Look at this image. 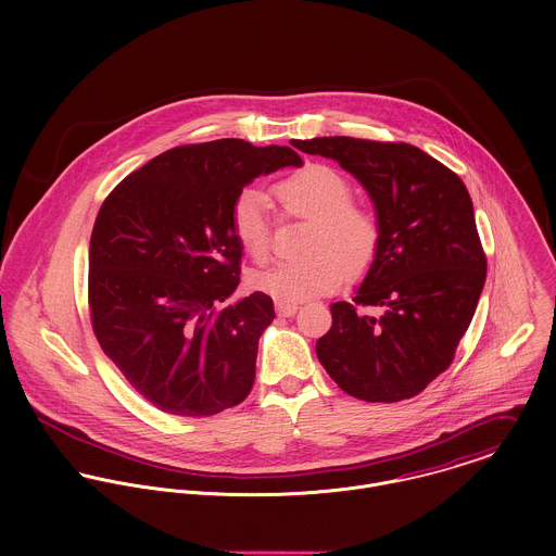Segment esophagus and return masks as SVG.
<instances>
[{
	"label": "esophagus",
	"mask_w": 556,
	"mask_h": 556,
	"mask_svg": "<svg viewBox=\"0 0 556 556\" xmlns=\"http://www.w3.org/2000/svg\"><path fill=\"white\" fill-rule=\"evenodd\" d=\"M300 311V306L298 304H287V302H276V313L280 315V317H293L295 313Z\"/></svg>",
	"instance_id": "esophagus-1"
}]
</instances>
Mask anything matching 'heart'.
Masks as SVG:
<instances>
[{"label":"heart","mask_w":556,"mask_h":556,"mask_svg":"<svg viewBox=\"0 0 556 556\" xmlns=\"http://www.w3.org/2000/svg\"><path fill=\"white\" fill-rule=\"evenodd\" d=\"M282 210L313 220L304 250L308 254L280 261L252 276V287L278 302L295 304L333 291L351 274L364 271L379 248V223L353 205L349 179L320 162H311L274 186ZM231 229L239 245L256 263L271 252L269 201L258 190H243L231 205Z\"/></svg>","instance_id":"obj_1"}]
</instances>
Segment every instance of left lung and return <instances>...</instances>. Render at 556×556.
Instances as JSON below:
<instances>
[{"instance_id":"1","label":"left lung","mask_w":556,"mask_h":556,"mask_svg":"<svg viewBox=\"0 0 556 556\" xmlns=\"http://www.w3.org/2000/svg\"><path fill=\"white\" fill-rule=\"evenodd\" d=\"M336 160L368 192L377 254L353 302L329 306L317 357L342 392L366 402L417 396L454 359L485 282L467 186L408 143L353 137L291 141Z\"/></svg>"}]
</instances>
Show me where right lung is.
<instances>
[{
	"mask_svg": "<svg viewBox=\"0 0 556 556\" xmlns=\"http://www.w3.org/2000/svg\"><path fill=\"white\" fill-rule=\"evenodd\" d=\"M304 162L241 139L181 146L130 173L89 239V311L104 355L156 408L207 417L250 394L276 318L256 291L233 304L241 245L231 205L258 175Z\"/></svg>",
	"mask_w": 556,
	"mask_h": 556,
	"instance_id": "add662e5",
	"label": "right lung"
}]
</instances>
